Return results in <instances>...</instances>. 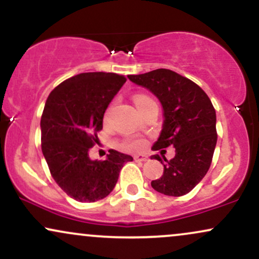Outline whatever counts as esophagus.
Returning a JSON list of instances; mask_svg holds the SVG:
<instances>
[{"mask_svg": "<svg viewBox=\"0 0 259 259\" xmlns=\"http://www.w3.org/2000/svg\"><path fill=\"white\" fill-rule=\"evenodd\" d=\"M134 159H135L136 162H146L147 157L144 156V154H136V156H134Z\"/></svg>", "mask_w": 259, "mask_h": 259, "instance_id": "1", "label": "esophagus"}]
</instances>
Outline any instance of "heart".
Masks as SVG:
<instances>
[{"mask_svg": "<svg viewBox=\"0 0 259 259\" xmlns=\"http://www.w3.org/2000/svg\"><path fill=\"white\" fill-rule=\"evenodd\" d=\"M150 101H153L151 97L146 96V95H136L135 97H134V102H135V105H141V103H145V102H150ZM124 147L127 148V150H140V148L142 147V142L140 141H127L124 144Z\"/></svg>", "mask_w": 259, "mask_h": 259, "instance_id": "b5f03b06", "label": "heart"}]
</instances>
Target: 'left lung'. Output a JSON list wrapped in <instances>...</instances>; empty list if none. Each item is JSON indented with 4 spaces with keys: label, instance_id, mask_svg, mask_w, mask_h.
Wrapping results in <instances>:
<instances>
[{
    "label": "left lung",
    "instance_id": "left-lung-1",
    "mask_svg": "<svg viewBox=\"0 0 259 259\" xmlns=\"http://www.w3.org/2000/svg\"><path fill=\"white\" fill-rule=\"evenodd\" d=\"M135 85L153 94L162 105V130L152 150L175 148V157L157 159L164 167L163 175L151 186L167 196H183L191 191L207 174L217 145L214 107L198 85L169 69H156L127 75Z\"/></svg>",
    "mask_w": 259,
    "mask_h": 259
}]
</instances>
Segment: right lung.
Returning a JSON list of instances; mask_svg holds the SVG:
<instances>
[{
	"mask_svg": "<svg viewBox=\"0 0 259 259\" xmlns=\"http://www.w3.org/2000/svg\"><path fill=\"white\" fill-rule=\"evenodd\" d=\"M126 79L115 73H81L49 95L41 117V148L58 186L79 202L108 196L129 154L109 150L105 160L91 159L103 115Z\"/></svg>",
	"mask_w": 259,
	"mask_h": 259,
	"instance_id": "1",
	"label": "right lung"
}]
</instances>
